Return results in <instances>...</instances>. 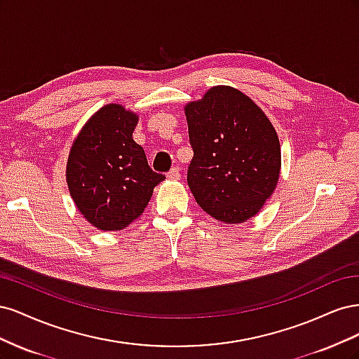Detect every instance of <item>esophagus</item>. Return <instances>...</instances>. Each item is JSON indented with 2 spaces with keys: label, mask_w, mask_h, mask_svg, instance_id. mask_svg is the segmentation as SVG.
I'll list each match as a JSON object with an SVG mask.
<instances>
[{
  "label": "esophagus",
  "mask_w": 359,
  "mask_h": 359,
  "mask_svg": "<svg viewBox=\"0 0 359 359\" xmlns=\"http://www.w3.org/2000/svg\"><path fill=\"white\" fill-rule=\"evenodd\" d=\"M168 178L169 180H180L181 178V170L178 166L172 168L169 172H168Z\"/></svg>",
  "instance_id": "obj_1"
}]
</instances>
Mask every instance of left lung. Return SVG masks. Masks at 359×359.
I'll return each instance as SVG.
<instances>
[{"label":"left lung","mask_w":359,"mask_h":359,"mask_svg":"<svg viewBox=\"0 0 359 359\" xmlns=\"http://www.w3.org/2000/svg\"><path fill=\"white\" fill-rule=\"evenodd\" d=\"M193 158L187 182L201 208L223 223H244L262 208L280 177L276 128L232 86H212L186 107Z\"/></svg>","instance_id":"1"}]
</instances>
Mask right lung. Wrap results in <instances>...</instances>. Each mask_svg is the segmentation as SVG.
I'll use <instances>...</instances> for the list:
<instances>
[{
    "mask_svg": "<svg viewBox=\"0 0 359 359\" xmlns=\"http://www.w3.org/2000/svg\"><path fill=\"white\" fill-rule=\"evenodd\" d=\"M137 115L106 104L82 127L67 160V186L82 215L100 231H121L144 212L166 177L148 166L133 140Z\"/></svg>",
    "mask_w": 359,
    "mask_h": 359,
    "instance_id": "obj_1",
    "label": "right lung"
}]
</instances>
